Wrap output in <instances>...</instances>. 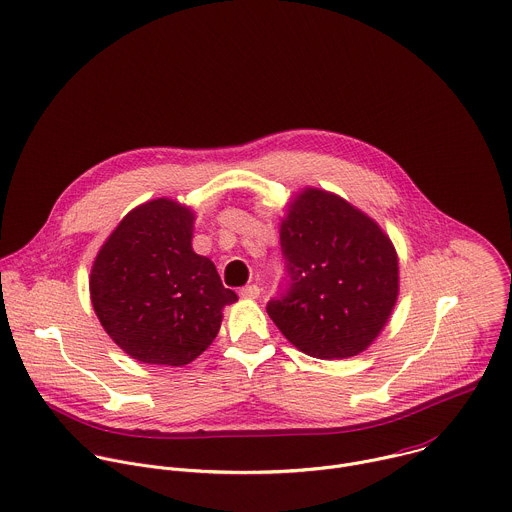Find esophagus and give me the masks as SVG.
<instances>
[{
  "instance_id": "1",
  "label": "esophagus",
  "mask_w": 512,
  "mask_h": 512,
  "mask_svg": "<svg viewBox=\"0 0 512 512\" xmlns=\"http://www.w3.org/2000/svg\"><path fill=\"white\" fill-rule=\"evenodd\" d=\"M239 295H241L243 299H257V297L261 295V289H259L257 285H247V287L239 289Z\"/></svg>"
}]
</instances>
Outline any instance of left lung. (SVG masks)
Instances as JSON below:
<instances>
[{
	"label": "left lung",
	"mask_w": 512,
	"mask_h": 512,
	"mask_svg": "<svg viewBox=\"0 0 512 512\" xmlns=\"http://www.w3.org/2000/svg\"><path fill=\"white\" fill-rule=\"evenodd\" d=\"M285 291L267 303L279 331L317 359L363 353L399 295V259L383 229L335 193L305 189L281 221Z\"/></svg>",
	"instance_id": "1"
}]
</instances>
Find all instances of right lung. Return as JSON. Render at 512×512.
<instances>
[{"mask_svg":"<svg viewBox=\"0 0 512 512\" xmlns=\"http://www.w3.org/2000/svg\"><path fill=\"white\" fill-rule=\"evenodd\" d=\"M193 221L177 201H147L121 219L93 261L95 315L141 363H191L217 337L223 307L237 301L213 261L193 251Z\"/></svg>","mask_w":512,"mask_h":512,"instance_id":"obj_1","label":"right lung"}]
</instances>
